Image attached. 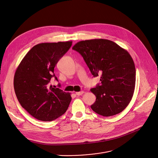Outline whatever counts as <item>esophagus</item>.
Returning <instances> with one entry per match:
<instances>
[{"label":"esophagus","instance_id":"1","mask_svg":"<svg viewBox=\"0 0 158 158\" xmlns=\"http://www.w3.org/2000/svg\"><path fill=\"white\" fill-rule=\"evenodd\" d=\"M84 93V91H80V92H77V93H76V94L77 95V96H81V95H82V94Z\"/></svg>","mask_w":158,"mask_h":158}]
</instances>
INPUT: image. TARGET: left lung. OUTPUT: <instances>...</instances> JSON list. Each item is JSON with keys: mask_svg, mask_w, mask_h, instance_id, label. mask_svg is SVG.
<instances>
[{"mask_svg": "<svg viewBox=\"0 0 158 158\" xmlns=\"http://www.w3.org/2000/svg\"><path fill=\"white\" fill-rule=\"evenodd\" d=\"M101 84L91 91L96 99L91 109L104 117L122 112L131 102L135 85V67L131 55L115 43L105 39L81 41L73 47Z\"/></svg>", "mask_w": 158, "mask_h": 158, "instance_id": "obj_1", "label": "left lung"}]
</instances>
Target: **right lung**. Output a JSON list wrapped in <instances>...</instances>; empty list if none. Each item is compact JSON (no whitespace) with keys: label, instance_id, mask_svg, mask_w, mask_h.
I'll use <instances>...</instances> for the list:
<instances>
[{"label":"right lung","instance_id":"right-lung-1","mask_svg":"<svg viewBox=\"0 0 158 158\" xmlns=\"http://www.w3.org/2000/svg\"><path fill=\"white\" fill-rule=\"evenodd\" d=\"M73 41L42 43L24 56L14 77V88L22 107L35 118L53 121L67 111L71 102L69 93L54 88L50 82L58 81L54 68L69 50Z\"/></svg>","mask_w":158,"mask_h":158}]
</instances>
